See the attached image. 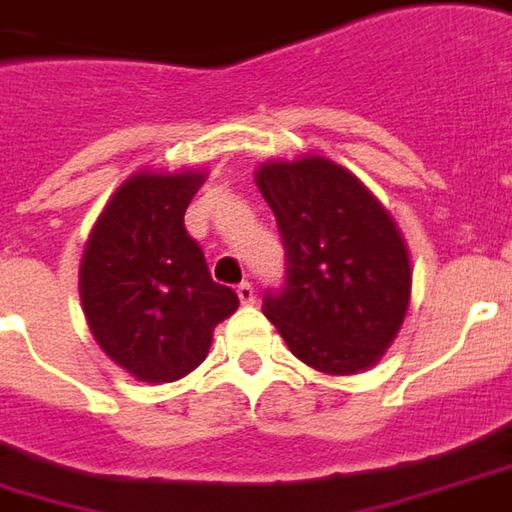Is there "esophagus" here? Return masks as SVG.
I'll return each instance as SVG.
<instances>
[{
	"label": "esophagus",
	"mask_w": 512,
	"mask_h": 512,
	"mask_svg": "<svg viewBox=\"0 0 512 512\" xmlns=\"http://www.w3.org/2000/svg\"><path fill=\"white\" fill-rule=\"evenodd\" d=\"M236 295H239V303H245V306H250V303L256 301V290H253L250 281H242V284L236 287Z\"/></svg>",
	"instance_id": "obj_1"
}]
</instances>
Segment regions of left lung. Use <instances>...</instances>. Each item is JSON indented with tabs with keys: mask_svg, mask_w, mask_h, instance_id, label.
Wrapping results in <instances>:
<instances>
[{
	"mask_svg": "<svg viewBox=\"0 0 512 512\" xmlns=\"http://www.w3.org/2000/svg\"><path fill=\"white\" fill-rule=\"evenodd\" d=\"M256 186L287 248V284L264 295L267 320L303 365L326 376L373 368L412 292L410 250L390 211L326 155L270 158Z\"/></svg>",
	"mask_w": 512,
	"mask_h": 512,
	"instance_id": "obj_1",
	"label": "left lung"
}]
</instances>
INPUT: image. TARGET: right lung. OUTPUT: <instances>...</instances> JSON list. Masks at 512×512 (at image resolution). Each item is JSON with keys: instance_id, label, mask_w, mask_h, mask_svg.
<instances>
[{"instance_id": "1", "label": "right lung", "mask_w": 512, "mask_h": 512, "mask_svg": "<svg viewBox=\"0 0 512 512\" xmlns=\"http://www.w3.org/2000/svg\"><path fill=\"white\" fill-rule=\"evenodd\" d=\"M206 169H139L116 189L80 259V303L94 340L147 384L183 379L206 359L217 323L239 306L214 284L183 214Z\"/></svg>"}]
</instances>
